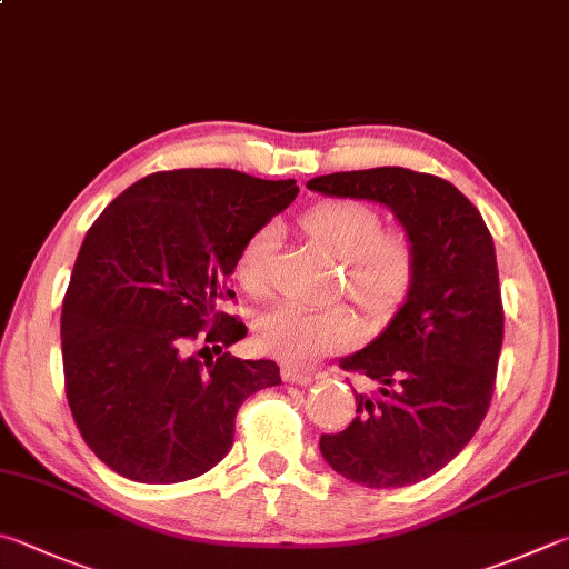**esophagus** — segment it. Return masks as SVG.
<instances>
[{
    "mask_svg": "<svg viewBox=\"0 0 569 569\" xmlns=\"http://www.w3.org/2000/svg\"><path fill=\"white\" fill-rule=\"evenodd\" d=\"M281 376H283L286 383H296V386H308V383H311V380H313V373H308V370L291 368V366H286V368L281 370Z\"/></svg>",
    "mask_w": 569,
    "mask_h": 569,
    "instance_id": "1",
    "label": "esophagus"
}]
</instances>
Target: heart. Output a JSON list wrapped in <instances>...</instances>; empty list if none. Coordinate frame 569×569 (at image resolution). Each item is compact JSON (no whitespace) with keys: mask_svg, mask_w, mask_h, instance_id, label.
I'll list each match as a JSON object with an SVG mask.
<instances>
[{"mask_svg":"<svg viewBox=\"0 0 569 569\" xmlns=\"http://www.w3.org/2000/svg\"><path fill=\"white\" fill-rule=\"evenodd\" d=\"M308 236L343 263L340 286L370 318H388L406 301L418 273V251L408 233L383 231L376 209L360 201H328L303 216ZM281 226L266 221L243 241L233 276L246 293L263 298L271 288ZM258 343L288 366H308L356 343L358 320L346 306L308 308L281 303L256 326Z\"/></svg>","mask_w":569,"mask_h":569,"instance_id":"1","label":"heart"}]
</instances>
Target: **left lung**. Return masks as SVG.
Here are the masks:
<instances>
[{
  "label": "left lung",
  "instance_id": "8db88e82",
  "mask_svg": "<svg viewBox=\"0 0 569 569\" xmlns=\"http://www.w3.org/2000/svg\"><path fill=\"white\" fill-rule=\"evenodd\" d=\"M306 186L388 206L418 251L416 283L390 323L340 358L376 390L356 392L358 416L320 436V456L366 488L420 482L468 446L490 406L505 326L492 236L456 186L430 173L380 167Z\"/></svg>",
  "mask_w": 569,
  "mask_h": 569
}]
</instances>
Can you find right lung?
Listing matches in <instances>:
<instances>
[{
	"instance_id": "obj_1",
	"label": "right lung",
	"mask_w": 569,
	"mask_h": 569,
	"mask_svg": "<svg viewBox=\"0 0 569 569\" xmlns=\"http://www.w3.org/2000/svg\"><path fill=\"white\" fill-rule=\"evenodd\" d=\"M298 186L233 169L159 171L113 199L81 243L61 303L67 400L94 456L123 478H199L233 446L236 412L281 386L273 360L233 358L246 336L221 298L243 241ZM193 339L219 359L188 356ZM209 350V346H203Z\"/></svg>"
}]
</instances>
